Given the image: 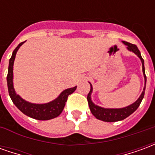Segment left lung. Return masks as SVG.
Wrapping results in <instances>:
<instances>
[{"mask_svg": "<svg viewBox=\"0 0 155 155\" xmlns=\"http://www.w3.org/2000/svg\"><path fill=\"white\" fill-rule=\"evenodd\" d=\"M124 44H125L127 45L128 50L130 51H133L134 53L140 57L142 62V68H143V73L144 75V81H145V84H146V75H145V72H144V65H143V60L141 54H140V51H139V49L135 45L131 44L126 41H123ZM144 91H145V86L143 88V91L142 92V94L140 96V98L137 100L134 104L131 105H129L127 107L122 108V109H104V108H101L98 105L95 104L91 101V94L92 92V86L91 84V91L89 92V94L87 95V101L89 106H90V110H91V113L93 114L96 119L98 120H101L102 121H105V122H115V121H120V120H124L125 118L128 116H130V114H133L134 111L136 110L138 107L140 106L141 101L143 100V96H144Z\"/></svg>", "mask_w": 155, "mask_h": 155, "instance_id": "8db88e82", "label": "left lung"}]
</instances>
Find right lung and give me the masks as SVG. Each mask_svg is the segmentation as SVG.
<instances>
[{
  "instance_id": "right-lung-1",
  "label": "right lung",
  "mask_w": 155,
  "mask_h": 155,
  "mask_svg": "<svg viewBox=\"0 0 155 155\" xmlns=\"http://www.w3.org/2000/svg\"><path fill=\"white\" fill-rule=\"evenodd\" d=\"M24 42H21L17 45V47L14 50L12 57L10 59L8 74H7V77H6L9 95H10V97L12 99L14 104L25 115L39 120H48L54 119L61 114V112L64 110L65 103L67 101L68 96L76 90V86L64 91L60 94V96L57 99H55L54 101H51L47 104H31V103H29L27 101H24L23 99L19 96L18 94H16L15 90H14V87H13V81H12V79H13V64H14V61H15V54H16L20 46Z\"/></svg>"
}]
</instances>
